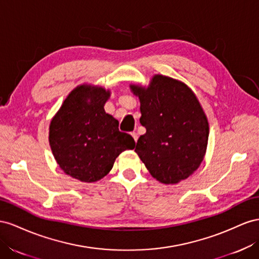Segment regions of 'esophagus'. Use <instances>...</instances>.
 Segmentation results:
<instances>
[{
  "mask_svg": "<svg viewBox=\"0 0 259 259\" xmlns=\"http://www.w3.org/2000/svg\"><path fill=\"white\" fill-rule=\"evenodd\" d=\"M131 136H132V138L135 139V141L137 142V141H138V134H137V132H132Z\"/></svg>",
  "mask_w": 259,
  "mask_h": 259,
  "instance_id": "esophagus-1",
  "label": "esophagus"
}]
</instances>
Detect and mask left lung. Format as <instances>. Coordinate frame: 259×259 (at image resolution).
<instances>
[{
	"label": "left lung",
	"mask_w": 259,
	"mask_h": 259,
	"mask_svg": "<svg viewBox=\"0 0 259 259\" xmlns=\"http://www.w3.org/2000/svg\"><path fill=\"white\" fill-rule=\"evenodd\" d=\"M140 100L146 132L136 153L153 178L164 184L186 180L201 165L209 124L195 93L180 80L155 75L150 84H130Z\"/></svg>",
	"instance_id": "8db88e82"
}]
</instances>
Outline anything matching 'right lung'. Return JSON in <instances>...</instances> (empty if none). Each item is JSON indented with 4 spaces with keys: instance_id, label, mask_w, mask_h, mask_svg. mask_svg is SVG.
Masks as SVG:
<instances>
[{
    "instance_id": "obj_1",
    "label": "right lung",
    "mask_w": 259,
    "mask_h": 259,
    "mask_svg": "<svg viewBox=\"0 0 259 259\" xmlns=\"http://www.w3.org/2000/svg\"><path fill=\"white\" fill-rule=\"evenodd\" d=\"M109 97L105 88L80 84L50 123L49 142L56 162L66 175L81 182L104 178L119 154L136 146L134 138L120 132L119 122L105 112Z\"/></svg>"
}]
</instances>
